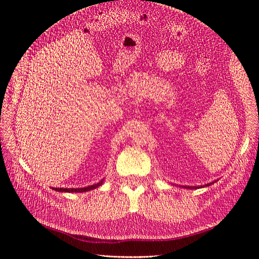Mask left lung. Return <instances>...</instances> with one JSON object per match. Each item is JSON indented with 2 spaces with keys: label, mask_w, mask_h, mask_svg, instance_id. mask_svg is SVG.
<instances>
[{
  "label": "left lung",
  "mask_w": 259,
  "mask_h": 259,
  "mask_svg": "<svg viewBox=\"0 0 259 259\" xmlns=\"http://www.w3.org/2000/svg\"><path fill=\"white\" fill-rule=\"evenodd\" d=\"M206 186H209V184H207ZM202 187V186H201ZM186 188H189V189H192V187H186ZM193 188H199V187H193Z\"/></svg>",
  "instance_id": "left-lung-1"
}]
</instances>
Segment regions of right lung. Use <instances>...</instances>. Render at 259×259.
<instances>
[{
    "label": "right lung",
    "instance_id": "add662e5",
    "mask_svg": "<svg viewBox=\"0 0 259 259\" xmlns=\"http://www.w3.org/2000/svg\"><path fill=\"white\" fill-rule=\"evenodd\" d=\"M103 183H104V179H101L100 182L96 184L88 186V187H83V188H53V189L58 192H86V191H91L93 189H96V188L103 185Z\"/></svg>",
    "mask_w": 259,
    "mask_h": 259
}]
</instances>
